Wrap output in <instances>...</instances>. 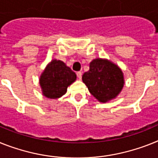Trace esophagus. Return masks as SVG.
Returning a JSON list of instances; mask_svg holds the SVG:
<instances>
[{"label":"esophagus","instance_id":"1","mask_svg":"<svg viewBox=\"0 0 158 158\" xmlns=\"http://www.w3.org/2000/svg\"><path fill=\"white\" fill-rule=\"evenodd\" d=\"M76 75H77V76H78V78H79V79H81V78H82V72H81V71H78V72L76 73Z\"/></svg>","mask_w":158,"mask_h":158}]
</instances>
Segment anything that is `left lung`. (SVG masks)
I'll return each mask as SVG.
<instances>
[{
  "mask_svg": "<svg viewBox=\"0 0 158 158\" xmlns=\"http://www.w3.org/2000/svg\"><path fill=\"white\" fill-rule=\"evenodd\" d=\"M90 93L98 101L107 103L121 92L124 85V74L117 65L106 59H95L89 71L82 76Z\"/></svg>",
  "mask_w": 158,
  "mask_h": 158,
  "instance_id": "1",
  "label": "left lung"
}]
</instances>
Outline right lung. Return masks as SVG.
I'll use <instances>...</instances> for the list:
<instances>
[{
  "instance_id": "right-lung-1",
  "label": "right lung",
  "mask_w": 158,
  "mask_h": 158,
  "mask_svg": "<svg viewBox=\"0 0 158 158\" xmlns=\"http://www.w3.org/2000/svg\"><path fill=\"white\" fill-rule=\"evenodd\" d=\"M76 75L63 61L53 59L46 65L39 78L42 92L48 99H59L76 80Z\"/></svg>"
}]
</instances>
